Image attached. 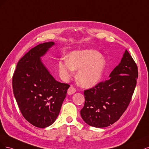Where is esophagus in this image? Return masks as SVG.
<instances>
[{
	"instance_id": "1",
	"label": "esophagus",
	"mask_w": 149,
	"mask_h": 149,
	"mask_svg": "<svg viewBox=\"0 0 149 149\" xmlns=\"http://www.w3.org/2000/svg\"><path fill=\"white\" fill-rule=\"evenodd\" d=\"M76 92V90L74 87H73L72 86H71V87H70L68 90V94L70 95H72L74 94L75 92Z\"/></svg>"
}]
</instances>
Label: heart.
<instances>
[{"label": "heart", "mask_w": 149, "mask_h": 149, "mask_svg": "<svg viewBox=\"0 0 149 149\" xmlns=\"http://www.w3.org/2000/svg\"><path fill=\"white\" fill-rule=\"evenodd\" d=\"M107 61L100 52L92 49L74 51L69 54L68 59H62L58 67L62 77L69 79L74 70H79L76 79L84 88H91L98 84L102 79Z\"/></svg>", "instance_id": "heart-1"}]
</instances>
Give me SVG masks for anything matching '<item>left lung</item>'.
<instances>
[{"instance_id": "left-lung-1", "label": "left lung", "mask_w": 149, "mask_h": 149, "mask_svg": "<svg viewBox=\"0 0 149 149\" xmlns=\"http://www.w3.org/2000/svg\"><path fill=\"white\" fill-rule=\"evenodd\" d=\"M137 77V66L126 50L108 80L84 91L85 104L80 111L84 121L99 128L116 122L131 102Z\"/></svg>"}]
</instances>
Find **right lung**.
<instances>
[{"label":"right lung","instance_id":"1","mask_svg":"<svg viewBox=\"0 0 149 149\" xmlns=\"http://www.w3.org/2000/svg\"><path fill=\"white\" fill-rule=\"evenodd\" d=\"M53 45L50 41L31 49L18 61L12 78L14 97L22 115L40 128L56 121L70 87L56 80L41 61Z\"/></svg>","mask_w":149,"mask_h":149}]
</instances>
